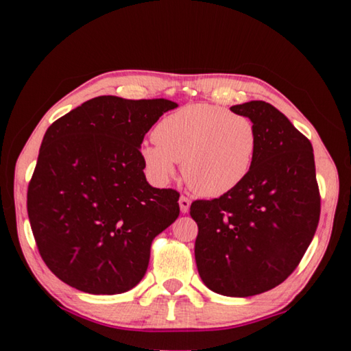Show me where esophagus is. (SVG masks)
I'll use <instances>...</instances> for the list:
<instances>
[{"label": "esophagus", "mask_w": 351, "mask_h": 351, "mask_svg": "<svg viewBox=\"0 0 351 351\" xmlns=\"http://www.w3.org/2000/svg\"><path fill=\"white\" fill-rule=\"evenodd\" d=\"M190 203H192V201H190L187 197H181L180 198V209H181L182 213H187L189 212Z\"/></svg>", "instance_id": "1"}]
</instances>
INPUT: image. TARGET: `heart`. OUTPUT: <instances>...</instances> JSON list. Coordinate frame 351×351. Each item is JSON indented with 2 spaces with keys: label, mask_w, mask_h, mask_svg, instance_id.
I'll list each match as a JSON object with an SVG mask.
<instances>
[{
  "label": "heart",
  "mask_w": 351,
  "mask_h": 351,
  "mask_svg": "<svg viewBox=\"0 0 351 351\" xmlns=\"http://www.w3.org/2000/svg\"><path fill=\"white\" fill-rule=\"evenodd\" d=\"M141 147L147 173L158 184L175 178L178 161L189 187L221 197L246 180L258 150V132L245 114L218 105L193 104L170 112Z\"/></svg>",
  "instance_id": "b5f03b06"
}]
</instances>
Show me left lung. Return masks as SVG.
Instances as JSON below:
<instances>
[{"mask_svg": "<svg viewBox=\"0 0 351 351\" xmlns=\"http://www.w3.org/2000/svg\"><path fill=\"white\" fill-rule=\"evenodd\" d=\"M258 132L251 173L215 199H198L195 260L213 293L249 297L287 280L317 229L320 197L313 145L289 119L263 100L230 106Z\"/></svg>", "mask_w": 351, "mask_h": 351, "instance_id": "obj_1", "label": "left lung"}]
</instances>
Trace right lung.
Masks as SVG:
<instances>
[{
	"mask_svg": "<svg viewBox=\"0 0 351 351\" xmlns=\"http://www.w3.org/2000/svg\"><path fill=\"white\" fill-rule=\"evenodd\" d=\"M176 106L99 96L47 128L27 215L41 258L69 287L121 294L145 276L153 239L180 215V193L147 182L139 148Z\"/></svg>",
	"mask_w": 351,
	"mask_h": 351,
	"instance_id": "1",
	"label": "right lung"
}]
</instances>
